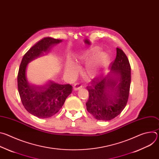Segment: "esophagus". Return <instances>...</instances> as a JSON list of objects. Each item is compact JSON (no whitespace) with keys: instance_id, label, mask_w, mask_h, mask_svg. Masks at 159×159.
<instances>
[{"instance_id":"obj_1","label":"esophagus","mask_w":159,"mask_h":159,"mask_svg":"<svg viewBox=\"0 0 159 159\" xmlns=\"http://www.w3.org/2000/svg\"><path fill=\"white\" fill-rule=\"evenodd\" d=\"M82 87V85L81 84H75L74 87H73V89L74 90H79L80 88Z\"/></svg>"}]
</instances>
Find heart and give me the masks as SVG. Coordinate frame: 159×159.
<instances>
[{"label": "heart", "instance_id": "1", "mask_svg": "<svg viewBox=\"0 0 159 159\" xmlns=\"http://www.w3.org/2000/svg\"><path fill=\"white\" fill-rule=\"evenodd\" d=\"M98 52L99 48L98 47L90 48L82 54L78 55L76 57V61L78 63L89 61L94 57ZM106 59L107 56L105 53H101L96 56L92 61L87 63L83 70L84 75L88 79L96 78L99 74L100 68L105 63ZM65 70L67 75H72L77 72V67L72 61L69 60L66 64Z\"/></svg>", "mask_w": 159, "mask_h": 159}]
</instances>
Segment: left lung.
<instances>
[{"mask_svg": "<svg viewBox=\"0 0 159 159\" xmlns=\"http://www.w3.org/2000/svg\"><path fill=\"white\" fill-rule=\"evenodd\" d=\"M105 75L89 86L87 110L94 118L108 121L118 116L126 106L131 84V66L123 51L116 48V57Z\"/></svg>", "mask_w": 159, "mask_h": 159, "instance_id": "8db88e82", "label": "left lung"}]
</instances>
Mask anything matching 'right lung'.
Instances as JSON below:
<instances>
[{
    "label": "right lung",
    "instance_id": "add662e5",
    "mask_svg": "<svg viewBox=\"0 0 159 159\" xmlns=\"http://www.w3.org/2000/svg\"><path fill=\"white\" fill-rule=\"evenodd\" d=\"M61 41L50 37L42 39L25 53L19 69L17 87L22 104L26 111L39 118H50L57 113L72 92V86L50 81L42 87H35L28 82L26 69L30 61L43 52H48L53 45Z\"/></svg>",
    "mask_w": 159,
    "mask_h": 159
}]
</instances>
